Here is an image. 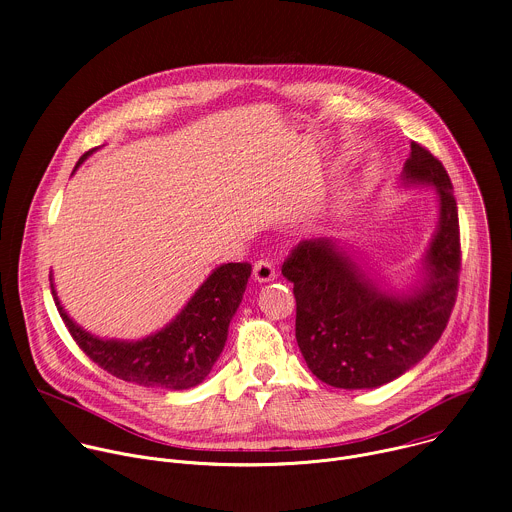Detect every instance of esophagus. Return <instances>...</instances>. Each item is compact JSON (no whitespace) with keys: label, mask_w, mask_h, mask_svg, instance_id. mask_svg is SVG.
Instances as JSON below:
<instances>
[{"label":"esophagus","mask_w":512,"mask_h":512,"mask_svg":"<svg viewBox=\"0 0 512 512\" xmlns=\"http://www.w3.org/2000/svg\"><path fill=\"white\" fill-rule=\"evenodd\" d=\"M253 277H255V281H259V283H267V281H273V279L277 277V271H275V267H273L271 261L261 259V261H257L255 267H253Z\"/></svg>","instance_id":"obj_1"}]
</instances>
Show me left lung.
<instances>
[{
    "label": "left lung",
    "mask_w": 512,
    "mask_h": 512,
    "mask_svg": "<svg viewBox=\"0 0 512 512\" xmlns=\"http://www.w3.org/2000/svg\"><path fill=\"white\" fill-rule=\"evenodd\" d=\"M405 186H433L440 221L423 257L421 283L381 287L332 237L302 241L281 273L294 283L296 340L308 369L338 389H375L395 381L440 340L458 296L460 225L452 180L442 162L411 143Z\"/></svg>",
    "instance_id": "8db88e82"
}]
</instances>
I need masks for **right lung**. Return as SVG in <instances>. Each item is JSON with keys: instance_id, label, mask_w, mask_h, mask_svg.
<instances>
[{"instance_id": "obj_1", "label": "right lung", "mask_w": 512, "mask_h": 512, "mask_svg": "<svg viewBox=\"0 0 512 512\" xmlns=\"http://www.w3.org/2000/svg\"><path fill=\"white\" fill-rule=\"evenodd\" d=\"M93 154L81 156L75 170ZM251 277L249 263L216 267L182 312L156 334L141 340H105L72 322L58 302L52 275L50 289L62 322L79 348L113 377L141 387L182 391L200 385L221 356L229 324Z\"/></svg>"}]
</instances>
